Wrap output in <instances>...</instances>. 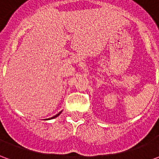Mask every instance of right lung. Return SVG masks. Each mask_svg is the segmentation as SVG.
I'll return each instance as SVG.
<instances>
[{
	"label": "right lung",
	"instance_id": "add662e5",
	"mask_svg": "<svg viewBox=\"0 0 159 159\" xmlns=\"http://www.w3.org/2000/svg\"><path fill=\"white\" fill-rule=\"evenodd\" d=\"M60 113H61V111H60V112H59V113L57 114V115H55V116H53V117H51V118H49V119H52V118H55V117H58V116H59V114H60Z\"/></svg>",
	"mask_w": 159,
	"mask_h": 159
}]
</instances>
